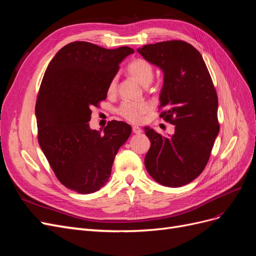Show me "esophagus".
Here are the masks:
<instances>
[{
	"label": "esophagus",
	"instance_id": "obj_1",
	"mask_svg": "<svg viewBox=\"0 0 256 256\" xmlns=\"http://www.w3.org/2000/svg\"><path fill=\"white\" fill-rule=\"evenodd\" d=\"M132 132L136 134H138L142 132V129L140 127H138V126H134L132 127Z\"/></svg>",
	"mask_w": 256,
	"mask_h": 256
}]
</instances>
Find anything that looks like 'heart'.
Here are the masks:
<instances>
[{"label":"heart","instance_id":"b5f03b06","mask_svg":"<svg viewBox=\"0 0 256 256\" xmlns=\"http://www.w3.org/2000/svg\"><path fill=\"white\" fill-rule=\"evenodd\" d=\"M128 74L136 79L138 83L144 85H148L152 78H154V66L150 63L148 60L144 58H136L132 62H130L127 66ZM116 86H118V76H113L110 80L109 85H108V92L109 94H113L116 90ZM150 111V106L141 102H122L118 108V114L130 122H141L144 118V116Z\"/></svg>","mask_w":256,"mask_h":256}]
</instances>
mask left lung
<instances>
[{"instance_id":"8db88e82","label":"left lung","mask_w":256,"mask_h":256,"mask_svg":"<svg viewBox=\"0 0 256 256\" xmlns=\"http://www.w3.org/2000/svg\"><path fill=\"white\" fill-rule=\"evenodd\" d=\"M138 53L162 69L160 118L175 126L172 136L146 127L150 148L145 168L157 182L182 187L204 171L219 134L218 96L200 53L182 40L143 46Z\"/></svg>"}]
</instances>
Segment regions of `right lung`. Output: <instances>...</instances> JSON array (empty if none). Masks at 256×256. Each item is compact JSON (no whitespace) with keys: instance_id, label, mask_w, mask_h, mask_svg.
<instances>
[{"instance_id":"right-lung-1","label":"right lung","mask_w":256,"mask_h":256,"mask_svg":"<svg viewBox=\"0 0 256 256\" xmlns=\"http://www.w3.org/2000/svg\"><path fill=\"white\" fill-rule=\"evenodd\" d=\"M134 52L74 42L46 69L35 106L38 142L60 182L81 194L109 180L115 154L131 134L124 122H109L104 134L90 130L88 122L92 108L106 98L120 63Z\"/></svg>"}]
</instances>
